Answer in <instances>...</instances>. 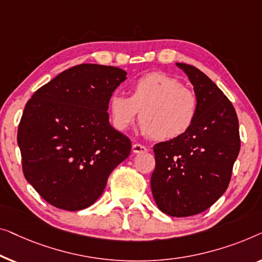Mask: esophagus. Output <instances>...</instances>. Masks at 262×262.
<instances>
[{"mask_svg": "<svg viewBox=\"0 0 262 262\" xmlns=\"http://www.w3.org/2000/svg\"><path fill=\"white\" fill-rule=\"evenodd\" d=\"M132 150L134 153H146L147 152V148L145 146L140 145V143H134L132 147Z\"/></svg>", "mask_w": 262, "mask_h": 262, "instance_id": "obj_1", "label": "esophagus"}]
</instances>
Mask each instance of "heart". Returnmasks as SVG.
Segmentation results:
<instances>
[{"mask_svg":"<svg viewBox=\"0 0 262 262\" xmlns=\"http://www.w3.org/2000/svg\"><path fill=\"white\" fill-rule=\"evenodd\" d=\"M113 127L129 128L140 110V130L158 140H173L185 134L197 115L198 99L193 90L164 72H150L135 79L129 97L114 93L108 103Z\"/></svg>","mask_w":262,"mask_h":262,"instance_id":"heart-1","label":"heart"}]
</instances>
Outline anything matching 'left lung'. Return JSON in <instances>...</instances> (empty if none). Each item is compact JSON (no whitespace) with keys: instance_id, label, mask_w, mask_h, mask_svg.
<instances>
[{"instance_id":"left-lung-1","label":"left lung","mask_w":262,"mask_h":262,"mask_svg":"<svg viewBox=\"0 0 262 262\" xmlns=\"http://www.w3.org/2000/svg\"><path fill=\"white\" fill-rule=\"evenodd\" d=\"M176 65L193 85L197 115L185 134L153 147L150 189L164 213L187 217L209 209L226 192L240 152V133L236 112L220 88L194 66Z\"/></svg>"}]
</instances>
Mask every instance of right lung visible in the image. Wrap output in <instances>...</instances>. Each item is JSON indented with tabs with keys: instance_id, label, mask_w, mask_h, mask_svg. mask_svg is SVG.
<instances>
[{
	"instance_id": "1",
	"label": "right lung",
	"mask_w": 262,
	"mask_h": 262,
	"mask_svg": "<svg viewBox=\"0 0 262 262\" xmlns=\"http://www.w3.org/2000/svg\"><path fill=\"white\" fill-rule=\"evenodd\" d=\"M127 72L80 64L40 88L22 114L17 145L25 178L47 203L78 211L93 205L130 140L109 122L108 103Z\"/></svg>"
}]
</instances>
